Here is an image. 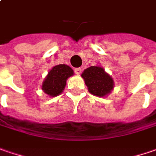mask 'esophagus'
Listing matches in <instances>:
<instances>
[{
	"label": "esophagus",
	"mask_w": 156,
	"mask_h": 156,
	"mask_svg": "<svg viewBox=\"0 0 156 156\" xmlns=\"http://www.w3.org/2000/svg\"><path fill=\"white\" fill-rule=\"evenodd\" d=\"M74 71H75V73H76L77 75H80V73H81L82 70H81V68H76V69L74 70Z\"/></svg>",
	"instance_id": "obj_1"
}]
</instances>
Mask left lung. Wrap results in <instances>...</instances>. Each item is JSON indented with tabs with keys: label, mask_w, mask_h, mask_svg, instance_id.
<instances>
[{
	"label": "left lung",
	"mask_w": 156,
	"mask_h": 156,
	"mask_svg": "<svg viewBox=\"0 0 156 156\" xmlns=\"http://www.w3.org/2000/svg\"><path fill=\"white\" fill-rule=\"evenodd\" d=\"M81 77L84 78L89 92L97 97H106L114 88L112 78L100 65L91 66L82 72Z\"/></svg>",
	"instance_id": "obj_1"
}]
</instances>
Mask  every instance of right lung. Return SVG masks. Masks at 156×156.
<instances>
[{"label":"right lung","mask_w":156,"mask_h":156,"mask_svg":"<svg viewBox=\"0 0 156 156\" xmlns=\"http://www.w3.org/2000/svg\"><path fill=\"white\" fill-rule=\"evenodd\" d=\"M73 75L74 71L69 65H55L44 78L42 90L51 98L57 97L65 90L67 79Z\"/></svg>","instance_id":"add662e5"}]
</instances>
